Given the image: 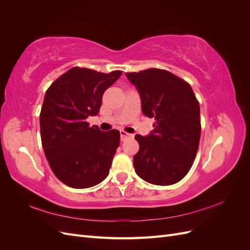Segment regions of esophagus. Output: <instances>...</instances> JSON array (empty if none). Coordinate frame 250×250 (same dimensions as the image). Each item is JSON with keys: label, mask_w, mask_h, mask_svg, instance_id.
I'll return each mask as SVG.
<instances>
[{"label": "esophagus", "mask_w": 250, "mask_h": 250, "mask_svg": "<svg viewBox=\"0 0 250 250\" xmlns=\"http://www.w3.org/2000/svg\"><path fill=\"white\" fill-rule=\"evenodd\" d=\"M120 135H121V141H125V140H127L128 138L131 137L130 133H127V132L124 131V130H121V131H120Z\"/></svg>", "instance_id": "obj_1"}]
</instances>
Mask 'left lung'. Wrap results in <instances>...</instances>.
Returning <instances> with one entry per match:
<instances>
[{"instance_id":"left-lung-1","label":"left lung","mask_w":250,"mask_h":250,"mask_svg":"<svg viewBox=\"0 0 250 250\" xmlns=\"http://www.w3.org/2000/svg\"><path fill=\"white\" fill-rule=\"evenodd\" d=\"M126 77L139 90L144 115L155 120L149 135H135L140 149L133 156L134 170L152 185L176 184L190 171L199 146L197 98L187 81L169 71L148 69Z\"/></svg>"}]
</instances>
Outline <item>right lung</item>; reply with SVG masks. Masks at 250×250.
I'll list each match as a JSON object with an SVG mask.
<instances>
[{
	"label": "right lung",
	"mask_w": 250,
	"mask_h": 250,
	"mask_svg": "<svg viewBox=\"0 0 250 250\" xmlns=\"http://www.w3.org/2000/svg\"><path fill=\"white\" fill-rule=\"evenodd\" d=\"M122 75L74 66L47 89L40 115L42 145L55 176L74 188L107 177L120 145V131H101L86 119L97 116L105 90Z\"/></svg>",
	"instance_id": "obj_1"
}]
</instances>
